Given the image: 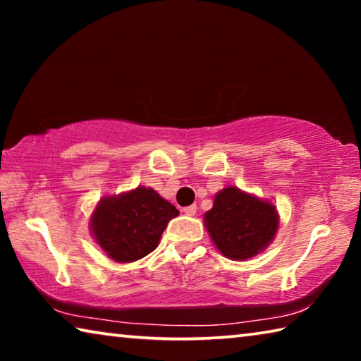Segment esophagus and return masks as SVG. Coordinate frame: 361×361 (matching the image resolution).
I'll return each mask as SVG.
<instances>
[{"label": "esophagus", "instance_id": "1", "mask_svg": "<svg viewBox=\"0 0 361 361\" xmlns=\"http://www.w3.org/2000/svg\"><path fill=\"white\" fill-rule=\"evenodd\" d=\"M183 212H185V215H188V216H194L195 213H197V205L185 207V209H183Z\"/></svg>", "mask_w": 361, "mask_h": 361}]
</instances>
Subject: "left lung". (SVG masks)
Returning <instances> with one entry per match:
<instances>
[{
  "label": "left lung",
  "mask_w": 361,
  "mask_h": 361,
  "mask_svg": "<svg viewBox=\"0 0 361 361\" xmlns=\"http://www.w3.org/2000/svg\"><path fill=\"white\" fill-rule=\"evenodd\" d=\"M205 228L226 258L243 261L267 248L279 229L276 205L256 195L228 186L204 215Z\"/></svg>",
  "instance_id": "obj_1"
}]
</instances>
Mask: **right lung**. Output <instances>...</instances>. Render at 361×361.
<instances>
[{
	"mask_svg": "<svg viewBox=\"0 0 361 361\" xmlns=\"http://www.w3.org/2000/svg\"><path fill=\"white\" fill-rule=\"evenodd\" d=\"M178 213L154 189L138 186L103 197L90 216V232L108 258L132 262L159 245L164 229Z\"/></svg>",
	"mask_w": 361,
	"mask_h": 361,
	"instance_id": "add662e5",
	"label": "right lung"
}]
</instances>
